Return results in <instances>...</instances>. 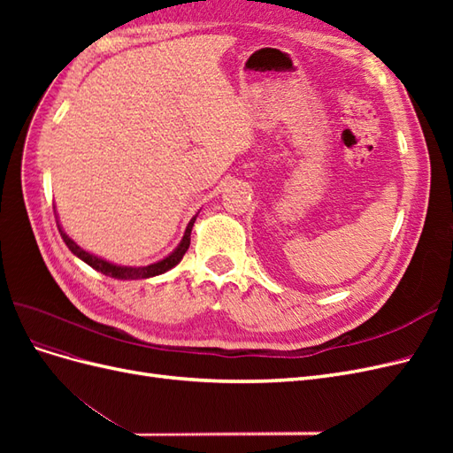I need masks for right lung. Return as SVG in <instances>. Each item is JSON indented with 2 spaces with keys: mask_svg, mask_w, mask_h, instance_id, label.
Returning <instances> with one entry per match:
<instances>
[{
  "mask_svg": "<svg viewBox=\"0 0 453 453\" xmlns=\"http://www.w3.org/2000/svg\"><path fill=\"white\" fill-rule=\"evenodd\" d=\"M198 213H200V211H198ZM198 213L188 221V225H187V228H185V234H183L180 245H177V248H175L168 257H164L162 260H157V263L147 265V266H120V265H115V263H109V260H105V258H102V257H96V255L85 251L83 248H79V245H77L70 236L65 234L62 225H60V221H58V215H57V223H58L60 236H62V240L65 242L67 248H70V251H72L75 257H79L81 260H83V263H87L88 266H92L94 270H98V272L105 273V276L115 278V280H147V278L160 276V273L168 272V270H172L175 265L181 263V258H183L185 251L188 250V245H190V230H193V226H195V221H196Z\"/></svg>",
  "mask_w": 453,
  "mask_h": 453,
  "instance_id": "1",
  "label": "right lung"
}]
</instances>
